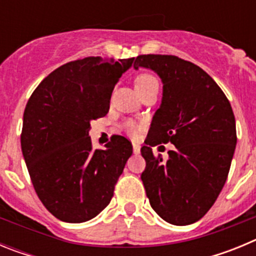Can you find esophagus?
I'll list each match as a JSON object with an SVG mask.
<instances>
[{
  "mask_svg": "<svg viewBox=\"0 0 256 256\" xmlns=\"http://www.w3.org/2000/svg\"><path fill=\"white\" fill-rule=\"evenodd\" d=\"M140 152H141V148H140V144H133V154H134V155H140Z\"/></svg>",
  "mask_w": 256,
  "mask_h": 256,
  "instance_id": "esophagus-1",
  "label": "esophagus"
}]
</instances>
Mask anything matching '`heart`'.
Wrapping results in <instances>:
<instances>
[{
  "mask_svg": "<svg viewBox=\"0 0 256 256\" xmlns=\"http://www.w3.org/2000/svg\"><path fill=\"white\" fill-rule=\"evenodd\" d=\"M155 83H158V80H156L155 76H152L151 74H146V73L140 74V76H137L134 80L136 90H137V92L142 91V90L150 87V86L155 84ZM123 126V130H126L128 134L132 136V137H136V136L140 133V130H141V126H140L138 124H136L134 122H130V120L124 122L123 126Z\"/></svg>",
  "mask_w": 256,
  "mask_h": 256,
  "instance_id": "heart-1",
  "label": "heart"
}]
</instances>
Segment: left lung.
<instances>
[{"instance_id": "8db88e82", "label": "left lung", "mask_w": 256, "mask_h": 256, "mask_svg": "<svg viewBox=\"0 0 256 256\" xmlns=\"http://www.w3.org/2000/svg\"><path fill=\"white\" fill-rule=\"evenodd\" d=\"M133 68L152 70L162 83V104L141 148L146 195L165 222L192 224L212 206L227 180L237 144L230 104L209 74L177 56L140 55ZM162 142L176 146L166 162L150 148Z\"/></svg>"}]
</instances>
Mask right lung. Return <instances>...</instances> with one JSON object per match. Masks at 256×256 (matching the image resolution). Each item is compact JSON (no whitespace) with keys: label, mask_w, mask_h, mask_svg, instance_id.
Segmentation results:
<instances>
[{"label":"right lung","mask_w":256,"mask_h":256,"mask_svg":"<svg viewBox=\"0 0 256 256\" xmlns=\"http://www.w3.org/2000/svg\"><path fill=\"white\" fill-rule=\"evenodd\" d=\"M132 58H86L54 70L24 110L22 151L38 198L66 223L94 218L108 205L132 155L123 136L92 148L91 120L108 114L110 97Z\"/></svg>","instance_id":"right-lung-1"}]
</instances>
